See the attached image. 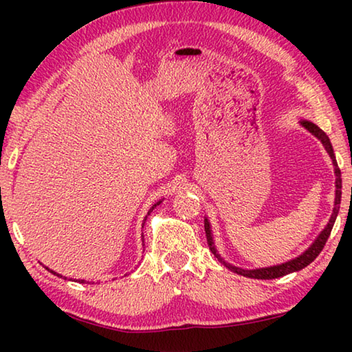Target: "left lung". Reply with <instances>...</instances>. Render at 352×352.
Wrapping results in <instances>:
<instances>
[{
    "label": "left lung",
    "mask_w": 352,
    "mask_h": 352,
    "mask_svg": "<svg viewBox=\"0 0 352 352\" xmlns=\"http://www.w3.org/2000/svg\"><path fill=\"white\" fill-rule=\"evenodd\" d=\"M300 124L306 130H309V132H311L315 136V138H318L321 141V144H323V147L326 148V152L329 153V157L332 160L333 170H336V205H333L332 216L329 219V222H327V225L324 226V230L321 231L317 239L314 241L312 245L309 247L305 253L298 256V258L292 259L289 262H284V264L273 265V267H265V269H254V270L239 269V267L231 265V264H228V262H225V259L220 258V254L217 253L216 247H214L210 222H208V219H205L206 241H208V245H210V250L212 252V254L216 256V258L219 259V262H222V264L226 267V269H230L231 272L237 273V275H242V276H247V278H254V279H275V278L285 276V275H289V273H294V272L305 269V267H307L309 264H311V262L321 253V250H323V247L326 245V241L329 239L332 226H333V223H336L338 210H340V201H342V172H340V168H338V164H337L336 155H333V148H332L331 141H329V138H327V135L323 132V130H321L318 126H315L314 122L306 121V119H301Z\"/></svg>",
    "instance_id": "left-lung-1"
}]
</instances>
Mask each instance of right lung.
<instances>
[{
    "mask_svg": "<svg viewBox=\"0 0 352 352\" xmlns=\"http://www.w3.org/2000/svg\"><path fill=\"white\" fill-rule=\"evenodd\" d=\"M160 204H162V201H158V204H155V205H153V206L151 208V210H148V212H152V210H153V208H155V206H157V205H160ZM148 212H147V216H148ZM146 219H147V217H146ZM146 219H144V220H146ZM51 272H52V270H51ZM52 273H54V272H52ZM54 275H56V273H54ZM57 276H60V275H58V273H57ZM65 279H67V278H65ZM79 283H85V281H83V279H80V281H79Z\"/></svg>",
    "mask_w": 352,
    "mask_h": 352,
    "instance_id": "add662e5",
    "label": "right lung"
}]
</instances>
